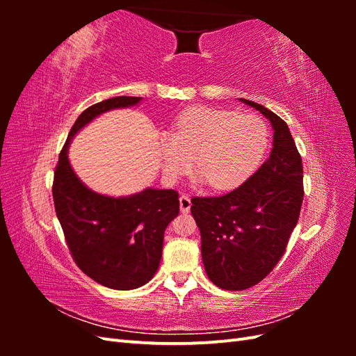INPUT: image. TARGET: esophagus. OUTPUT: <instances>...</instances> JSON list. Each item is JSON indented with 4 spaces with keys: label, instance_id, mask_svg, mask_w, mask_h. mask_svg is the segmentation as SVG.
Instances as JSON below:
<instances>
[{
    "label": "esophagus",
    "instance_id": "34e87169",
    "mask_svg": "<svg viewBox=\"0 0 356 356\" xmlns=\"http://www.w3.org/2000/svg\"><path fill=\"white\" fill-rule=\"evenodd\" d=\"M179 208H181V212H188L190 208H191V200L187 195H182L179 196Z\"/></svg>",
    "mask_w": 356,
    "mask_h": 356
}]
</instances>
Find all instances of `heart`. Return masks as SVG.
<instances>
[{
  "instance_id": "b5f03b06",
  "label": "heart",
  "mask_w": 356,
  "mask_h": 356,
  "mask_svg": "<svg viewBox=\"0 0 356 356\" xmlns=\"http://www.w3.org/2000/svg\"><path fill=\"white\" fill-rule=\"evenodd\" d=\"M267 143L268 131L260 117L191 106L175 118L170 135H159V152L168 178L187 172L193 159L212 188L227 190L250 178Z\"/></svg>"
}]
</instances>
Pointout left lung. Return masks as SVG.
<instances>
[{"label":"left lung","instance_id":"8db88e82","mask_svg":"<svg viewBox=\"0 0 356 356\" xmlns=\"http://www.w3.org/2000/svg\"><path fill=\"white\" fill-rule=\"evenodd\" d=\"M273 127V148L261 168L224 196L193 197L202 260L211 281L229 291L261 282L281 260L303 203V165L288 124L266 106L241 99Z\"/></svg>","mask_w":356,"mask_h":356}]
</instances>
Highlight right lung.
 <instances>
[{
  "instance_id": "add662e5",
  "label": "right lung",
  "mask_w": 356,
  "mask_h": 356,
  "mask_svg": "<svg viewBox=\"0 0 356 356\" xmlns=\"http://www.w3.org/2000/svg\"><path fill=\"white\" fill-rule=\"evenodd\" d=\"M117 96L84 110L68 134L53 179V202L75 264L111 289H135L152 279L160 264L163 234L179 213L175 190L145 188L126 197L98 195L75 175L68 160L71 139L93 118L141 102Z\"/></svg>"
}]
</instances>
